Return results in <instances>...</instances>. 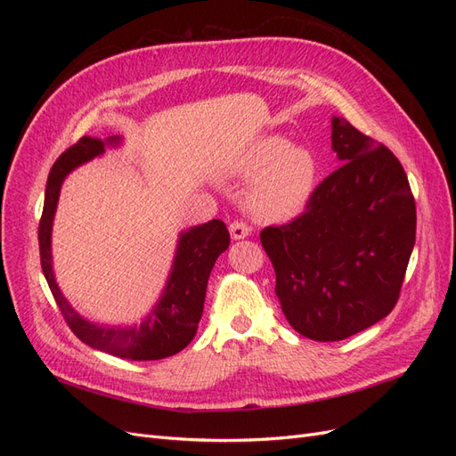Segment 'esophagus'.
<instances>
[{
  "label": "esophagus",
  "mask_w": 456,
  "mask_h": 456,
  "mask_svg": "<svg viewBox=\"0 0 456 456\" xmlns=\"http://www.w3.org/2000/svg\"><path fill=\"white\" fill-rule=\"evenodd\" d=\"M249 226H247L245 223H241V220H233V223L230 224V236L232 240H245L247 236H249Z\"/></svg>",
  "instance_id": "1"
}]
</instances>
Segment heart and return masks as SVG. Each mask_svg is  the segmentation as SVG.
Segmentation results:
<instances>
[{"label": "heart", "instance_id": "1", "mask_svg": "<svg viewBox=\"0 0 456 456\" xmlns=\"http://www.w3.org/2000/svg\"><path fill=\"white\" fill-rule=\"evenodd\" d=\"M230 173L256 176L245 194V205L258 220H285L305 209L317 178V161L305 146H291L278 134L262 136L233 161Z\"/></svg>", "mask_w": 456, "mask_h": 456}]
</instances>
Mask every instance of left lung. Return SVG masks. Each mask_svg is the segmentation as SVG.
<instances>
[{
  "label": "left lung",
  "mask_w": 456,
  "mask_h": 456,
  "mask_svg": "<svg viewBox=\"0 0 456 456\" xmlns=\"http://www.w3.org/2000/svg\"><path fill=\"white\" fill-rule=\"evenodd\" d=\"M330 127L340 167L293 223L260 232L287 322L320 342L348 338L394 310L417 233L399 159L344 118Z\"/></svg>",
  "instance_id": "obj_1"
}]
</instances>
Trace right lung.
Returning <instances> with one entry per match:
<instances>
[{
    "label": "right lung",
    "mask_w": 456,
    "mask_h": 456,
    "mask_svg": "<svg viewBox=\"0 0 456 456\" xmlns=\"http://www.w3.org/2000/svg\"><path fill=\"white\" fill-rule=\"evenodd\" d=\"M119 142V136H110L106 141L84 136L54 161L47 178L44 213H41L37 232L41 268L68 327L81 342L110 355L123 357V360H163L184 350L196 337L209 273L218 255L224 253L230 245V233L223 220L215 218L181 233L167 285L158 305L141 325L110 327L87 322L64 298L53 272L51 230L64 178L81 163L104 154L106 146H118Z\"/></svg>",
    "instance_id": "1"
}]
</instances>
